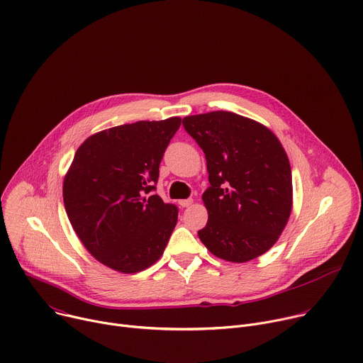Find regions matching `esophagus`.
Listing matches in <instances>:
<instances>
[{"label": "esophagus", "mask_w": 363, "mask_h": 363, "mask_svg": "<svg viewBox=\"0 0 363 363\" xmlns=\"http://www.w3.org/2000/svg\"><path fill=\"white\" fill-rule=\"evenodd\" d=\"M192 202H194L192 199H181V201H179V205L182 206V208H186V206H189Z\"/></svg>", "instance_id": "esophagus-1"}]
</instances>
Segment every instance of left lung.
Instances as JSON below:
<instances>
[{"label": "left lung", "mask_w": 363, "mask_h": 363, "mask_svg": "<svg viewBox=\"0 0 363 363\" xmlns=\"http://www.w3.org/2000/svg\"><path fill=\"white\" fill-rule=\"evenodd\" d=\"M185 130L205 153L208 221L198 231L216 257L245 263L269 251L293 206L291 168L277 136L233 112L186 116Z\"/></svg>", "instance_id": "left-lung-1"}]
</instances>
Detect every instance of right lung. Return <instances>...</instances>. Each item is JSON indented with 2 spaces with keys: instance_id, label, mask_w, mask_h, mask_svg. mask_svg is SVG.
Listing matches in <instances>:
<instances>
[{
  "instance_id": "add662e5",
  "label": "right lung",
  "mask_w": 363,
  "mask_h": 363,
  "mask_svg": "<svg viewBox=\"0 0 363 363\" xmlns=\"http://www.w3.org/2000/svg\"><path fill=\"white\" fill-rule=\"evenodd\" d=\"M181 118L139 121L89 136L65 177V208L97 262L129 274L157 263L178 208L152 195L160 164Z\"/></svg>"
}]
</instances>
